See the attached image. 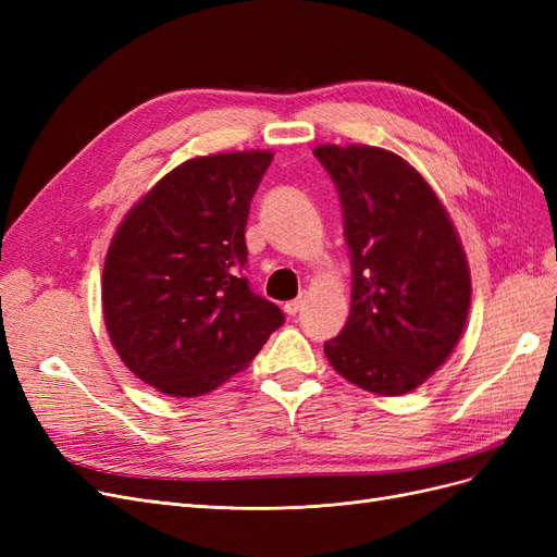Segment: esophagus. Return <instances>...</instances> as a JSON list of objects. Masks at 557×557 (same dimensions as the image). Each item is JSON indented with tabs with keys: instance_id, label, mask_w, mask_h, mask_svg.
Instances as JSON below:
<instances>
[{
	"instance_id": "1",
	"label": "esophagus",
	"mask_w": 557,
	"mask_h": 557,
	"mask_svg": "<svg viewBox=\"0 0 557 557\" xmlns=\"http://www.w3.org/2000/svg\"><path fill=\"white\" fill-rule=\"evenodd\" d=\"M305 305H307V293H299V297L288 301V305L283 307V311L288 313V315H297L301 309H305Z\"/></svg>"
}]
</instances>
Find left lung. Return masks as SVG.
I'll return each mask as SVG.
<instances>
[{
  "label": "left lung",
  "mask_w": 557,
  "mask_h": 557,
  "mask_svg": "<svg viewBox=\"0 0 557 557\" xmlns=\"http://www.w3.org/2000/svg\"><path fill=\"white\" fill-rule=\"evenodd\" d=\"M313 156L339 193L352 269L350 313L325 356L362 391L411 393L448 360L467 323L471 276L458 232L393 150L325 144Z\"/></svg>",
  "instance_id": "left-lung-1"
}]
</instances>
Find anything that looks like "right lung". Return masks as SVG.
<instances>
[{
	"label": "right lung",
	"instance_id": "obj_1",
	"mask_svg": "<svg viewBox=\"0 0 557 557\" xmlns=\"http://www.w3.org/2000/svg\"><path fill=\"white\" fill-rule=\"evenodd\" d=\"M272 158L237 150L183 162L113 234L102 276L109 339L162 395L215 391L283 325L281 309L244 276L250 199Z\"/></svg>",
	"mask_w": 557,
	"mask_h": 557
}]
</instances>
